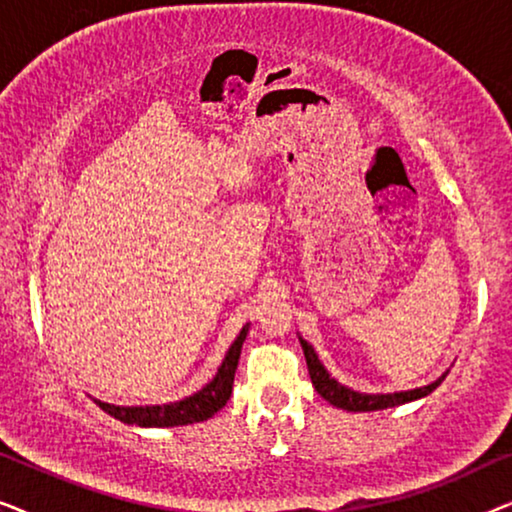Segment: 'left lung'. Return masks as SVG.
Instances as JSON below:
<instances>
[{"mask_svg": "<svg viewBox=\"0 0 512 512\" xmlns=\"http://www.w3.org/2000/svg\"><path fill=\"white\" fill-rule=\"evenodd\" d=\"M303 342V352H305V361H307V370H310L312 384L317 389V394L321 398H326L328 403L335 405V408H342L347 412H370V410H384V408H394V405H403L410 401H417V398L429 396L433 389L438 387L440 382L445 380V375L440 380L431 382L429 387H419L412 391H398V394H359V391H352L347 387H342L340 382H335L331 375L326 373L324 366H321L317 354L310 342Z\"/></svg>", "mask_w": 512, "mask_h": 512, "instance_id": "1", "label": "left lung"}]
</instances>
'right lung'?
<instances>
[{
	"mask_svg": "<svg viewBox=\"0 0 512 512\" xmlns=\"http://www.w3.org/2000/svg\"><path fill=\"white\" fill-rule=\"evenodd\" d=\"M249 326H244L233 347L228 349L226 359H223L219 373L205 389H200L198 394L184 398L179 403L170 405H151V408H118V405L100 403V408L107 415L116 417L123 424H137V426H184L205 422L212 415H216L223 405L228 403L230 394H233V382H235V370L237 361H240L242 342L247 338Z\"/></svg>",
	"mask_w": 512,
	"mask_h": 512,
	"instance_id": "right-lung-1",
	"label": "right lung"
}]
</instances>
